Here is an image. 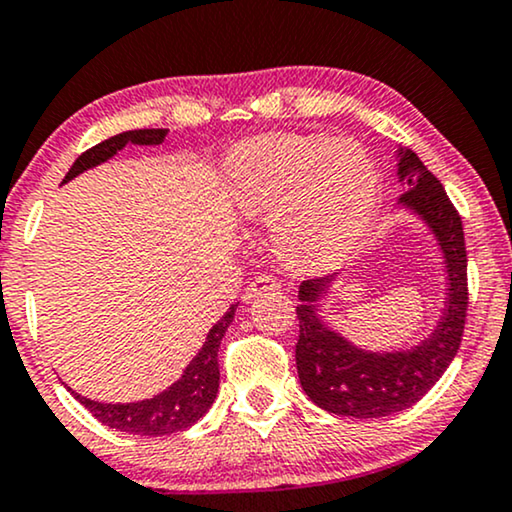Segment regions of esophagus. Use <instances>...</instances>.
I'll list each match as a JSON object with an SVG mask.
<instances>
[{
  "label": "esophagus",
  "mask_w": 512,
  "mask_h": 512,
  "mask_svg": "<svg viewBox=\"0 0 512 512\" xmlns=\"http://www.w3.org/2000/svg\"><path fill=\"white\" fill-rule=\"evenodd\" d=\"M278 288H281V281H278V278H274V276H257V278H252L250 286L245 288L243 302H252V300H257V297H260V295L269 293V290H278Z\"/></svg>",
  "instance_id": "obj_1"
}]
</instances>
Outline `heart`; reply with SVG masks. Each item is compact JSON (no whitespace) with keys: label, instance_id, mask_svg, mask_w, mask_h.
I'll return each mask as SVG.
<instances>
[{"label":"heart","instance_id":"obj_1","mask_svg":"<svg viewBox=\"0 0 512 512\" xmlns=\"http://www.w3.org/2000/svg\"><path fill=\"white\" fill-rule=\"evenodd\" d=\"M226 181L243 215L269 217L278 257L297 269L333 267L357 252L383 198L366 148L328 134L245 139L226 155Z\"/></svg>","mask_w":512,"mask_h":512}]
</instances>
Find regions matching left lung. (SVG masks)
Returning <instances> with one entry per match:
<instances>
[{"instance_id": "left-lung-1", "label": "left lung", "mask_w": 512, "mask_h": 512, "mask_svg": "<svg viewBox=\"0 0 512 512\" xmlns=\"http://www.w3.org/2000/svg\"><path fill=\"white\" fill-rule=\"evenodd\" d=\"M397 208L423 222L437 243L444 264L446 293L435 328L416 345L368 349L352 342L323 316L321 302L338 276L304 281L297 293L300 340L295 364L304 394L335 416L383 418L399 413L425 397L454 361L468 312V257L463 224L439 179L411 148H397Z\"/></svg>"}]
</instances>
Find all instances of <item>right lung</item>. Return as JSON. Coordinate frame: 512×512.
<instances>
[{
	"label": "right lung",
	"mask_w": 512,
	"mask_h": 512,
	"mask_svg": "<svg viewBox=\"0 0 512 512\" xmlns=\"http://www.w3.org/2000/svg\"><path fill=\"white\" fill-rule=\"evenodd\" d=\"M167 137V129H132V132H122L118 137H111L101 144H96L89 151H84L80 158L70 167L66 179L61 184H68L77 174L92 170L118 155L125 146H158ZM238 304H231L229 312L210 328L208 338L198 354L189 361L179 380H174L170 387L158 392L151 399L127 401V404H103V401L87 399L75 390L70 394L80 401L96 420H101L108 428L129 432V435H146V437H163L172 432L191 428L196 420L208 413L212 401L217 399L219 392V364L217 352L222 345L226 328L234 321Z\"/></svg>",
	"instance_id": "1"
}]
</instances>
